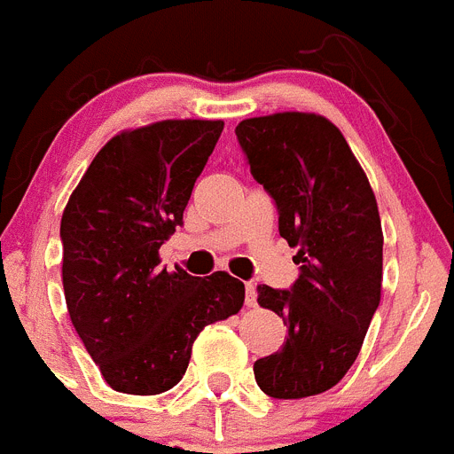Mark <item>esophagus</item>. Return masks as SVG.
<instances>
[{"label": "esophagus", "mask_w": 454, "mask_h": 454, "mask_svg": "<svg viewBox=\"0 0 454 454\" xmlns=\"http://www.w3.org/2000/svg\"><path fill=\"white\" fill-rule=\"evenodd\" d=\"M244 289H247V296H244V303H247V308H255V305H257L255 285L247 283V285H244Z\"/></svg>", "instance_id": "1"}]
</instances>
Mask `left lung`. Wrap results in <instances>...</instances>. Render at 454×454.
<instances>
[{
    "instance_id": "obj_1",
    "label": "left lung",
    "mask_w": 454,
    "mask_h": 454,
    "mask_svg": "<svg viewBox=\"0 0 454 454\" xmlns=\"http://www.w3.org/2000/svg\"><path fill=\"white\" fill-rule=\"evenodd\" d=\"M235 133L301 264L292 289L257 287V303L283 318L287 341L253 364L255 382L271 398L324 394L348 373L380 305L378 201L346 137L325 117L273 113L239 121Z\"/></svg>"
}]
</instances>
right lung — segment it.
I'll use <instances>...</instances> for the list:
<instances>
[{
    "mask_svg": "<svg viewBox=\"0 0 454 454\" xmlns=\"http://www.w3.org/2000/svg\"><path fill=\"white\" fill-rule=\"evenodd\" d=\"M222 120H162L117 133L90 162L60 219L72 325L115 391L156 395L181 382L206 325L244 305V283L160 267Z\"/></svg>",
    "mask_w": 454,
    "mask_h": 454,
    "instance_id": "obj_1",
    "label": "right lung"
}]
</instances>
